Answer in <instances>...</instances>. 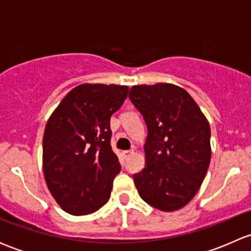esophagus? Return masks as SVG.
Returning <instances> with one entry per match:
<instances>
[{"label":"esophagus","mask_w":251,"mask_h":251,"mask_svg":"<svg viewBox=\"0 0 251 251\" xmlns=\"http://www.w3.org/2000/svg\"><path fill=\"white\" fill-rule=\"evenodd\" d=\"M132 154H133V149H130V151H124V156H125V158H128V156H131Z\"/></svg>","instance_id":"34e87169"}]
</instances>
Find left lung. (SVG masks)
Here are the masks:
<instances>
[{
    "label": "left lung",
    "instance_id": "1",
    "mask_svg": "<svg viewBox=\"0 0 251 251\" xmlns=\"http://www.w3.org/2000/svg\"><path fill=\"white\" fill-rule=\"evenodd\" d=\"M128 98L146 121V166L133 175L138 194L161 211L187 205L207 173L210 126L187 91L171 83L137 85Z\"/></svg>",
    "mask_w": 251,
    "mask_h": 251
}]
</instances>
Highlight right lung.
I'll return each mask as SVG.
<instances>
[{
  "label": "right lung",
  "instance_id": "obj_1",
  "mask_svg": "<svg viewBox=\"0 0 251 251\" xmlns=\"http://www.w3.org/2000/svg\"><path fill=\"white\" fill-rule=\"evenodd\" d=\"M127 92V86L78 85L48 119L45 179L68 214H92L109 201L113 179L121 170L110 146V116L120 109Z\"/></svg>",
  "mask_w": 251,
  "mask_h": 251
}]
</instances>
